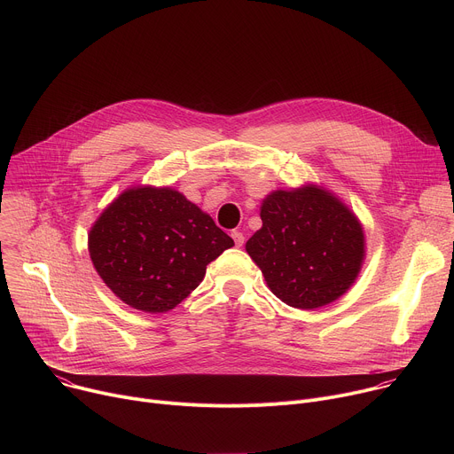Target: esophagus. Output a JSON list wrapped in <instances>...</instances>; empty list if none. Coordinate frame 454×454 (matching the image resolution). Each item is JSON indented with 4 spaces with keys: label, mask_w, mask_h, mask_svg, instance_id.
<instances>
[{
    "label": "esophagus",
    "mask_w": 454,
    "mask_h": 454,
    "mask_svg": "<svg viewBox=\"0 0 454 454\" xmlns=\"http://www.w3.org/2000/svg\"><path fill=\"white\" fill-rule=\"evenodd\" d=\"M231 237H233V240H235V244H237L239 247L244 246V233H242V231L233 230V231H231Z\"/></svg>",
    "instance_id": "1"
}]
</instances>
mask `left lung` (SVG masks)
Instances as JSON below:
<instances>
[{"mask_svg":"<svg viewBox=\"0 0 454 454\" xmlns=\"http://www.w3.org/2000/svg\"><path fill=\"white\" fill-rule=\"evenodd\" d=\"M261 219L246 251L284 303L317 309L356 282L364 261L363 226L329 190H275L262 201Z\"/></svg>","mask_w":454,"mask_h":454,"instance_id":"obj_1","label":"left lung"}]
</instances>
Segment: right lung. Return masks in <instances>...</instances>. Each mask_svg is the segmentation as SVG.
I'll return each mask as SVG.
<instances>
[{"mask_svg":"<svg viewBox=\"0 0 454 454\" xmlns=\"http://www.w3.org/2000/svg\"><path fill=\"white\" fill-rule=\"evenodd\" d=\"M231 246L208 214L170 186L121 192L88 235L104 284L129 307L151 314L181 303Z\"/></svg>","mask_w":454,"mask_h":454,"instance_id":"add662e5","label":"right lung"}]
</instances>
